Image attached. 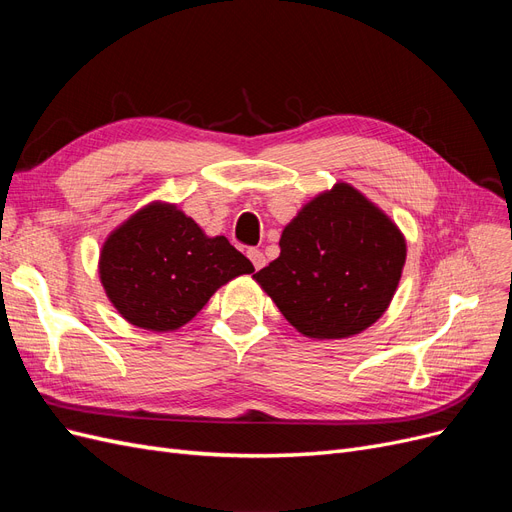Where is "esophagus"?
<instances>
[{"instance_id":"1","label":"esophagus","mask_w":512,"mask_h":512,"mask_svg":"<svg viewBox=\"0 0 512 512\" xmlns=\"http://www.w3.org/2000/svg\"><path fill=\"white\" fill-rule=\"evenodd\" d=\"M247 258L252 260V265H254V269H256V271L267 265V258H265V254H262L260 250H256V247H252V250H247Z\"/></svg>"}]
</instances>
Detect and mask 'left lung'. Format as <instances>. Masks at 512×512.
Returning <instances> with one entry per match:
<instances>
[{
  "label": "left lung",
  "mask_w": 512,
  "mask_h": 512,
  "mask_svg": "<svg viewBox=\"0 0 512 512\" xmlns=\"http://www.w3.org/2000/svg\"><path fill=\"white\" fill-rule=\"evenodd\" d=\"M280 256L254 273L305 337L361 333L389 307L406 262V239L348 183L316 196L282 232Z\"/></svg>",
  "instance_id": "8db88e82"
}]
</instances>
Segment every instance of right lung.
Here are the masks:
<instances>
[{
    "label": "right lung",
    "instance_id": "right-lung-1",
    "mask_svg": "<svg viewBox=\"0 0 512 512\" xmlns=\"http://www.w3.org/2000/svg\"><path fill=\"white\" fill-rule=\"evenodd\" d=\"M254 265L226 237H207L175 205L151 203L106 239L100 280L106 297L134 327L175 331L211 294Z\"/></svg>",
    "mask_w": 512,
    "mask_h": 512
}]
</instances>
